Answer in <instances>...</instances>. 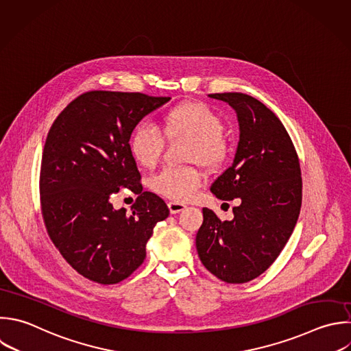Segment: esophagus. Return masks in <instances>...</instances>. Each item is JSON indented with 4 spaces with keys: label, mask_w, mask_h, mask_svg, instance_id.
I'll return each mask as SVG.
<instances>
[{
    "label": "esophagus",
    "mask_w": 351,
    "mask_h": 351,
    "mask_svg": "<svg viewBox=\"0 0 351 351\" xmlns=\"http://www.w3.org/2000/svg\"><path fill=\"white\" fill-rule=\"evenodd\" d=\"M167 207H169V210H170V214H178V213H181V211H184V210L186 208L185 204L178 203V202H170V203L167 204Z\"/></svg>",
    "instance_id": "obj_1"
}]
</instances>
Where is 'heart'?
I'll return each instance as SVG.
<instances>
[{"instance_id":"obj_1","label":"heart","mask_w":351,"mask_h":351,"mask_svg":"<svg viewBox=\"0 0 351 351\" xmlns=\"http://www.w3.org/2000/svg\"><path fill=\"white\" fill-rule=\"evenodd\" d=\"M221 117L200 101H185L162 117V132L169 140H189L188 162L207 169L217 167L225 155ZM130 152L144 167H154L162 155L165 140L160 132L148 125H138L130 136ZM202 174L193 167H166L152 178L156 193L173 200L188 202L202 186Z\"/></svg>"}]
</instances>
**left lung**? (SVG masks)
Segmentation results:
<instances>
[{
    "label": "left lung",
    "mask_w": 351,
    "mask_h": 351,
    "mask_svg": "<svg viewBox=\"0 0 351 351\" xmlns=\"http://www.w3.org/2000/svg\"><path fill=\"white\" fill-rule=\"evenodd\" d=\"M239 122L233 163L211 185L221 200L240 199L233 219L221 221L203 208L196 234L202 263L225 282H247L280 255L296 225L302 206L300 166L280 119L259 100L244 93H215Z\"/></svg>",
    "instance_id": "1"
}]
</instances>
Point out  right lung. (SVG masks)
I'll return each instance as SVG.
<instances>
[{
	"instance_id": "add662e5",
	"label": "right lung",
	"mask_w": 351,
	"mask_h": 351,
	"mask_svg": "<svg viewBox=\"0 0 351 351\" xmlns=\"http://www.w3.org/2000/svg\"><path fill=\"white\" fill-rule=\"evenodd\" d=\"M170 101L143 93L93 90L71 101L53 122L41 162V206L48 233L84 277L117 284L145 259L166 203L138 192L132 214L114 208L121 186H143L129 140L138 122Z\"/></svg>"
}]
</instances>
